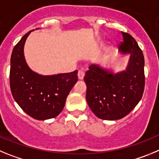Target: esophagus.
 I'll use <instances>...</instances> for the list:
<instances>
[{
	"mask_svg": "<svg viewBox=\"0 0 159 159\" xmlns=\"http://www.w3.org/2000/svg\"><path fill=\"white\" fill-rule=\"evenodd\" d=\"M84 76H85V73H84V71L81 70H78V79H79V80H82L83 78H84Z\"/></svg>",
	"mask_w": 159,
	"mask_h": 159,
	"instance_id": "esophagus-1",
	"label": "esophagus"
}]
</instances>
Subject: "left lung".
I'll return each instance as SVG.
<instances>
[{
    "label": "left lung",
    "instance_id": "1",
    "mask_svg": "<svg viewBox=\"0 0 159 159\" xmlns=\"http://www.w3.org/2000/svg\"><path fill=\"white\" fill-rule=\"evenodd\" d=\"M124 41L119 45L122 54H130L124 71L113 74L97 65H91L85 72L86 101L98 118L116 120L126 116L143 97L145 86L144 57L135 39L123 32Z\"/></svg>",
    "mask_w": 159,
    "mask_h": 159
}]
</instances>
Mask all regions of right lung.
I'll return each instance as SVG.
<instances>
[{
    "label": "right lung",
    "mask_w": 159,
    "mask_h": 159,
    "mask_svg": "<svg viewBox=\"0 0 159 159\" xmlns=\"http://www.w3.org/2000/svg\"><path fill=\"white\" fill-rule=\"evenodd\" d=\"M31 31L22 37L12 51L10 88L14 100L28 116L44 120L55 118L62 111L67 96L78 81V70L51 76L31 70L24 55V43Z\"/></svg>",
    "instance_id": "1"
}]
</instances>
